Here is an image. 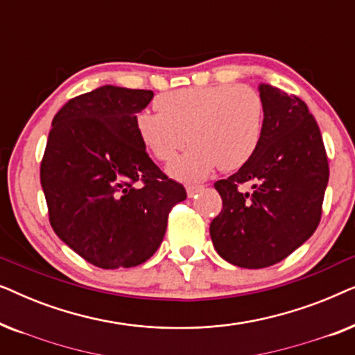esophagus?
<instances>
[{
    "label": "esophagus",
    "instance_id": "esophagus-1",
    "mask_svg": "<svg viewBox=\"0 0 355 355\" xmlns=\"http://www.w3.org/2000/svg\"><path fill=\"white\" fill-rule=\"evenodd\" d=\"M202 189H203L202 186H187V196L192 198L193 196H196V193H197V192H200V191H202Z\"/></svg>",
    "mask_w": 355,
    "mask_h": 355
}]
</instances>
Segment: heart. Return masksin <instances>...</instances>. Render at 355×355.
<instances>
[{
    "label": "heart",
    "instance_id": "heart-1",
    "mask_svg": "<svg viewBox=\"0 0 355 355\" xmlns=\"http://www.w3.org/2000/svg\"><path fill=\"white\" fill-rule=\"evenodd\" d=\"M158 113L144 110L135 129L144 147L159 162H171L173 178L198 181L220 166L234 171L249 162L263 134V100L249 85L189 87L155 98Z\"/></svg>",
    "mask_w": 355,
    "mask_h": 355
}]
</instances>
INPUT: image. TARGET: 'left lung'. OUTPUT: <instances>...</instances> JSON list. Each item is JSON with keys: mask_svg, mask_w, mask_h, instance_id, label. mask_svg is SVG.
Listing matches in <instances>:
<instances>
[{"mask_svg": "<svg viewBox=\"0 0 355 355\" xmlns=\"http://www.w3.org/2000/svg\"><path fill=\"white\" fill-rule=\"evenodd\" d=\"M263 134L239 171L215 182L223 210L210 225L221 259L241 268L284 260L317 230L329 169L317 121L307 105L260 84ZM250 182L254 192L237 187Z\"/></svg>", "mask_w": 355, "mask_h": 355, "instance_id": "1", "label": "left lung"}]
</instances>
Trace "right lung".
<instances>
[{"label":"right lung","mask_w":355,"mask_h":355,"mask_svg":"<svg viewBox=\"0 0 355 355\" xmlns=\"http://www.w3.org/2000/svg\"><path fill=\"white\" fill-rule=\"evenodd\" d=\"M152 98V90L101 85L53 118L40 168L51 227L98 268L147 261L162 244L169 210L187 197L139 139L135 116Z\"/></svg>","instance_id":"1"}]
</instances>
